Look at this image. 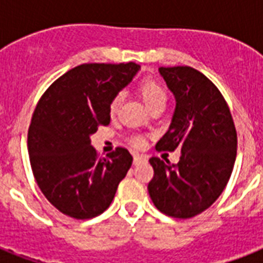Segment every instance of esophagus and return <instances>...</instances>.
<instances>
[{
	"label": "esophagus",
	"mask_w": 263,
	"mask_h": 263,
	"mask_svg": "<svg viewBox=\"0 0 263 263\" xmlns=\"http://www.w3.org/2000/svg\"><path fill=\"white\" fill-rule=\"evenodd\" d=\"M142 162H147V157L146 156H140V154H135L134 156V164H142Z\"/></svg>",
	"instance_id": "1"
}]
</instances>
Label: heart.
<instances>
[{
  "mask_svg": "<svg viewBox=\"0 0 263 263\" xmlns=\"http://www.w3.org/2000/svg\"><path fill=\"white\" fill-rule=\"evenodd\" d=\"M139 94L140 97L143 98L144 103L147 105V107L152 110L153 107L157 106H165L166 103V99H168V94H166V90L162 84L156 79H152V78H146L139 83ZM121 101H123V97L121 94L115 95L111 98L110 103H109V113L111 116L117 115L120 106H121ZM132 143L135 146H142L143 144V138L140 136H135L132 138Z\"/></svg>",
  "mask_w": 263,
  "mask_h": 263,
  "instance_id": "heart-1",
  "label": "heart"
}]
</instances>
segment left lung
<instances>
[{
  "instance_id": "8db88e82",
  "label": "left lung",
  "mask_w": 263,
  "mask_h": 263,
  "mask_svg": "<svg viewBox=\"0 0 263 263\" xmlns=\"http://www.w3.org/2000/svg\"><path fill=\"white\" fill-rule=\"evenodd\" d=\"M176 99L172 123L157 150L181 148L179 164L150 158L154 177L148 194L160 212L191 218L209 209L224 191L236 160L237 135L224 97L191 67L160 69Z\"/></svg>"
}]
</instances>
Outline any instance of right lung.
<instances>
[{
	"label": "right lung",
	"instance_id": "obj_1",
	"mask_svg": "<svg viewBox=\"0 0 263 263\" xmlns=\"http://www.w3.org/2000/svg\"><path fill=\"white\" fill-rule=\"evenodd\" d=\"M140 69L135 63L82 64L39 99L28 128L32 173L46 199L78 220L99 216L132 165L127 148L99 158L91 135L110 123L109 103Z\"/></svg>",
	"mask_w": 263,
	"mask_h": 263
}]
</instances>
